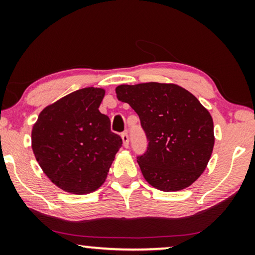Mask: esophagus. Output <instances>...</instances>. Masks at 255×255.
Returning a JSON list of instances; mask_svg holds the SVG:
<instances>
[{
	"label": "esophagus",
	"instance_id": "esophagus-1",
	"mask_svg": "<svg viewBox=\"0 0 255 255\" xmlns=\"http://www.w3.org/2000/svg\"><path fill=\"white\" fill-rule=\"evenodd\" d=\"M122 139H123V146L128 148V135L127 131L122 133Z\"/></svg>",
	"mask_w": 255,
	"mask_h": 255
}]
</instances>
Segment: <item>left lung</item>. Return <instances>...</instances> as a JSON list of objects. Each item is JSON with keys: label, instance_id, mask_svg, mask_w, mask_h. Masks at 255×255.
Here are the masks:
<instances>
[{"label": "left lung", "instance_id": "1", "mask_svg": "<svg viewBox=\"0 0 255 255\" xmlns=\"http://www.w3.org/2000/svg\"><path fill=\"white\" fill-rule=\"evenodd\" d=\"M117 99L140 120L148 145L137 156L145 180L162 191L189 187L207 168L215 144L214 122L193 94L172 83L122 85Z\"/></svg>", "mask_w": 255, "mask_h": 255}]
</instances>
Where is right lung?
Segmentation results:
<instances>
[{
  "mask_svg": "<svg viewBox=\"0 0 255 255\" xmlns=\"http://www.w3.org/2000/svg\"><path fill=\"white\" fill-rule=\"evenodd\" d=\"M104 89H79L45 108L32 128V149L48 179L72 194H89L104 183L122 138L100 113Z\"/></svg>",
  "mask_w": 255,
  "mask_h": 255,
  "instance_id": "right-lung-1",
  "label": "right lung"
}]
</instances>
